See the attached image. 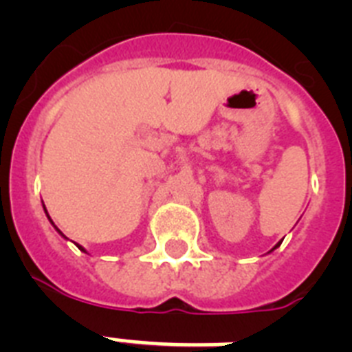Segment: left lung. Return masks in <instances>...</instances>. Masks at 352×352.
Returning a JSON list of instances; mask_svg holds the SVG:
<instances>
[{"label":"left lung","instance_id":"1","mask_svg":"<svg viewBox=\"0 0 352 352\" xmlns=\"http://www.w3.org/2000/svg\"><path fill=\"white\" fill-rule=\"evenodd\" d=\"M278 245H280V243H278ZM278 245H275V247H273V248H272V250H275V248H276V247H278Z\"/></svg>","mask_w":352,"mask_h":352}]
</instances>
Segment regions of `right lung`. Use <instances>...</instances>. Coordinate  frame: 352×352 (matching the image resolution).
I'll return each instance as SVG.
<instances>
[{
  "label": "right lung",
  "instance_id": "obj_1",
  "mask_svg": "<svg viewBox=\"0 0 352 352\" xmlns=\"http://www.w3.org/2000/svg\"><path fill=\"white\" fill-rule=\"evenodd\" d=\"M43 211H45V214H47V219H49V222H51V223H52V226H54V222H52V220H51V217H49L47 210H45V204H43ZM54 229H56V231H58V232H60V234H61V236H63V238H65V239H68V238H67V236H65V234H63V232H61V231H60V229H58V227H56V226H54ZM76 245H77V243H76ZM77 248H79V250H80V252H86V248H84V247H80V245H77ZM86 254H88V252H86Z\"/></svg>",
  "mask_w": 352,
  "mask_h": 352
}]
</instances>
